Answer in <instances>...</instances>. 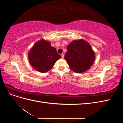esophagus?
<instances>
[{"mask_svg":"<svg viewBox=\"0 0 123 123\" xmlns=\"http://www.w3.org/2000/svg\"><path fill=\"white\" fill-rule=\"evenodd\" d=\"M61 56H62V58H64V54H61Z\"/></svg>","mask_w":123,"mask_h":123,"instance_id":"34e87169","label":"esophagus"}]
</instances>
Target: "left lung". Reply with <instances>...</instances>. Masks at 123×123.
Here are the masks:
<instances>
[{
	"instance_id": "1",
	"label": "left lung",
	"mask_w": 123,
	"mask_h": 123,
	"mask_svg": "<svg viewBox=\"0 0 123 123\" xmlns=\"http://www.w3.org/2000/svg\"><path fill=\"white\" fill-rule=\"evenodd\" d=\"M95 58V54L91 45L83 39L71 43L65 56L70 69L76 73L88 70L93 64Z\"/></svg>"
}]
</instances>
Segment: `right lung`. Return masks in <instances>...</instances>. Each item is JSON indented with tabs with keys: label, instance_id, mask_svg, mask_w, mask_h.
I'll return each mask as SVG.
<instances>
[{
	"label": "right lung",
	"instance_id": "right-lung-1",
	"mask_svg": "<svg viewBox=\"0 0 123 123\" xmlns=\"http://www.w3.org/2000/svg\"><path fill=\"white\" fill-rule=\"evenodd\" d=\"M55 48L48 40L40 39L30 50L28 59L31 65L36 70L46 73L53 68L55 62L61 58Z\"/></svg>",
	"mask_w": 123,
	"mask_h": 123
}]
</instances>
